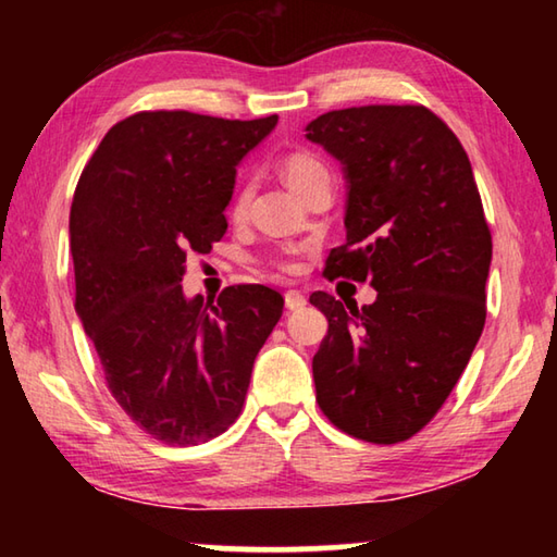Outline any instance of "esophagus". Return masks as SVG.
Listing matches in <instances>:
<instances>
[{
	"label": "esophagus",
	"instance_id": "obj_1",
	"mask_svg": "<svg viewBox=\"0 0 557 557\" xmlns=\"http://www.w3.org/2000/svg\"><path fill=\"white\" fill-rule=\"evenodd\" d=\"M305 305H307V297L301 295L299 289H287L285 292V307L292 309V312H295V309H301Z\"/></svg>",
	"mask_w": 557,
	"mask_h": 557
}]
</instances>
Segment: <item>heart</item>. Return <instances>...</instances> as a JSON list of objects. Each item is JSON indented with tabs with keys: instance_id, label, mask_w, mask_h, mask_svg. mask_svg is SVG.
Returning <instances> with one entry per match:
<instances>
[{
	"instance_id": "heart-1",
	"label": "heart",
	"mask_w": 557,
	"mask_h": 557,
	"mask_svg": "<svg viewBox=\"0 0 557 557\" xmlns=\"http://www.w3.org/2000/svg\"><path fill=\"white\" fill-rule=\"evenodd\" d=\"M326 172V166L319 162V159L314 157V154H307V152H292L285 162H282V174H285V178H287V184L295 188V191L299 194L301 188H305L309 182H312L314 176H319V174H324ZM245 211V194H240L238 199H235V206H233V213L238 215V213H243ZM272 265H277L280 270H285V272H292V270H297V265L292 260H287V258H275L272 260Z\"/></svg>"
}]
</instances>
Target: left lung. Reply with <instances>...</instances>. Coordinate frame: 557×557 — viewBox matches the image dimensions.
<instances>
[{"mask_svg":"<svg viewBox=\"0 0 557 557\" xmlns=\"http://www.w3.org/2000/svg\"><path fill=\"white\" fill-rule=\"evenodd\" d=\"M307 139L344 164L346 243L329 280H369L373 305L309 301L329 319L314 354L317 403L346 435L405 442L445 405L486 322L492 231L469 157L425 106L332 110Z\"/></svg>","mask_w":557,"mask_h":557,"instance_id":"8db88e82","label":"left lung"}]
</instances>
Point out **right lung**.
I'll list each match as a JSON object with an SVG mask.
<instances>
[{
  "label": "right lung",
  "mask_w": 557,
  "mask_h": 557,
  "mask_svg": "<svg viewBox=\"0 0 557 557\" xmlns=\"http://www.w3.org/2000/svg\"><path fill=\"white\" fill-rule=\"evenodd\" d=\"M277 115L223 120L145 110L108 129L71 203L75 312L112 398L164 445L219 437L243 412L280 292L225 287L186 299V258L223 238L235 166Z\"/></svg>",
  "instance_id": "right-lung-1"
}]
</instances>
